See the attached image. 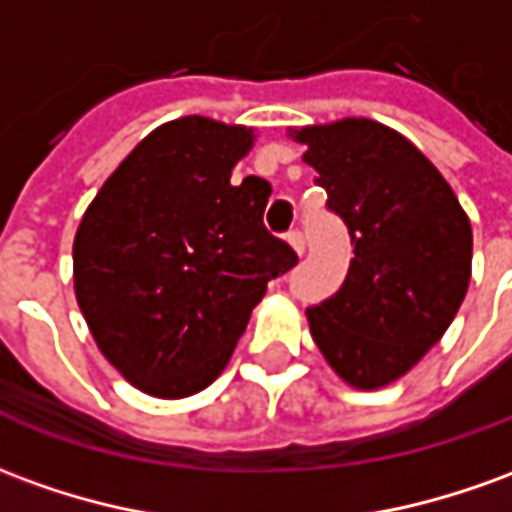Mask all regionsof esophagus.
I'll use <instances>...</instances> for the list:
<instances>
[{"label": "esophagus", "mask_w": 512, "mask_h": 512, "mask_svg": "<svg viewBox=\"0 0 512 512\" xmlns=\"http://www.w3.org/2000/svg\"><path fill=\"white\" fill-rule=\"evenodd\" d=\"M288 244H291V249L296 255H305V235L299 230L288 232Z\"/></svg>", "instance_id": "obj_1"}]
</instances>
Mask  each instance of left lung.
Returning a JSON list of instances; mask_svg holds the SVG:
<instances>
[{"label": "left lung", "mask_w": 512, "mask_h": 512, "mask_svg": "<svg viewBox=\"0 0 512 512\" xmlns=\"http://www.w3.org/2000/svg\"><path fill=\"white\" fill-rule=\"evenodd\" d=\"M349 230L355 257L341 291L310 307V335L360 391L405 377L441 341L471 280V221L416 146L371 119L288 132Z\"/></svg>", "instance_id": "obj_1"}]
</instances>
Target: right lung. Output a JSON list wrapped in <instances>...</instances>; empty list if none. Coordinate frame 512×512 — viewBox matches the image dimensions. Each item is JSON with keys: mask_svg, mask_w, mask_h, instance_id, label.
<instances>
[{"mask_svg": "<svg viewBox=\"0 0 512 512\" xmlns=\"http://www.w3.org/2000/svg\"><path fill=\"white\" fill-rule=\"evenodd\" d=\"M255 138L205 116L166 121L121 160L77 227V305L99 352L149 396L205 391L268 280L296 266L263 227L271 185L230 182Z\"/></svg>", "mask_w": 512, "mask_h": 512, "instance_id": "1", "label": "right lung"}]
</instances>
